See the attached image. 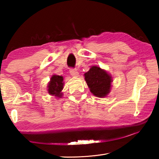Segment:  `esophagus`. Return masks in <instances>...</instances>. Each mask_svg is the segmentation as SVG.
<instances>
[{
  "mask_svg": "<svg viewBox=\"0 0 159 159\" xmlns=\"http://www.w3.org/2000/svg\"><path fill=\"white\" fill-rule=\"evenodd\" d=\"M70 74L74 77L79 76V72H78L76 69H70Z\"/></svg>",
  "mask_w": 159,
  "mask_h": 159,
  "instance_id": "obj_1",
  "label": "esophagus"
}]
</instances>
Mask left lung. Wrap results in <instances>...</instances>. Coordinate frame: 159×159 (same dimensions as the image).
I'll use <instances>...</instances> for the list:
<instances>
[{
  "instance_id": "8db88e82",
  "label": "left lung",
  "mask_w": 159,
  "mask_h": 159,
  "mask_svg": "<svg viewBox=\"0 0 159 159\" xmlns=\"http://www.w3.org/2000/svg\"><path fill=\"white\" fill-rule=\"evenodd\" d=\"M85 80L91 93L99 98L109 95L111 88L113 78L111 74L98 66H92L84 74Z\"/></svg>"
}]
</instances>
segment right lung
Returning <instances> with one entry per match:
<instances>
[{
  "mask_svg": "<svg viewBox=\"0 0 159 159\" xmlns=\"http://www.w3.org/2000/svg\"><path fill=\"white\" fill-rule=\"evenodd\" d=\"M64 78L58 75H52L50 78L49 83H48V94L52 96H55L56 98H61L63 96L61 92L64 88Z\"/></svg>",
  "mask_w": 159,
  "mask_h": 159,
  "instance_id": "right-lung-1",
  "label": "right lung"
}]
</instances>
